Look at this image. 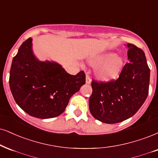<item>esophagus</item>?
Here are the masks:
<instances>
[{
    "label": "esophagus",
    "instance_id": "esophagus-1",
    "mask_svg": "<svg viewBox=\"0 0 158 158\" xmlns=\"http://www.w3.org/2000/svg\"><path fill=\"white\" fill-rule=\"evenodd\" d=\"M85 83H87V84H90L91 83V80L90 78V77H89V75H88V73H86V77H85Z\"/></svg>",
    "mask_w": 158,
    "mask_h": 158
}]
</instances>
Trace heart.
I'll use <instances>...</instances> for the list:
<instances>
[{"mask_svg":"<svg viewBox=\"0 0 158 158\" xmlns=\"http://www.w3.org/2000/svg\"><path fill=\"white\" fill-rule=\"evenodd\" d=\"M89 63L97 66L94 70L95 77L102 82H108L116 79L119 75L124 64L123 58L118 57L116 53L113 52L91 58Z\"/></svg>","mask_w":158,"mask_h":158,"instance_id":"heart-1","label":"heart"}]
</instances>
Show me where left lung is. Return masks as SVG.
<instances>
[{
    "label": "left lung",
    "mask_w": 158,
    "mask_h": 158,
    "mask_svg": "<svg viewBox=\"0 0 158 158\" xmlns=\"http://www.w3.org/2000/svg\"><path fill=\"white\" fill-rule=\"evenodd\" d=\"M129 63L116 81L91 83L89 110L96 119L106 124L123 122L141 108L149 93L150 69L144 52L132 44H127Z\"/></svg>",
    "instance_id": "1"
}]
</instances>
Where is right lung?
Instances as JSON below:
<instances>
[{
    "instance_id": "1",
    "label": "right lung",
    "mask_w": 158,
    "mask_h": 158,
    "mask_svg": "<svg viewBox=\"0 0 158 158\" xmlns=\"http://www.w3.org/2000/svg\"><path fill=\"white\" fill-rule=\"evenodd\" d=\"M32 40L25 41L13 58L9 75L11 94L17 104L30 116L56 117L85 84V75L83 71L69 75L57 62L40 61L34 54Z\"/></svg>"
}]
</instances>
